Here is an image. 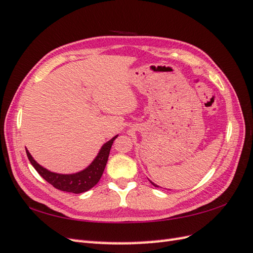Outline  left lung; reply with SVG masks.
Instances as JSON below:
<instances>
[{
	"label": "left lung",
	"instance_id": "left-lung-1",
	"mask_svg": "<svg viewBox=\"0 0 253 253\" xmlns=\"http://www.w3.org/2000/svg\"><path fill=\"white\" fill-rule=\"evenodd\" d=\"M151 182H152V181H151ZM152 184H153V182H152ZM153 185H154L155 187H159V186H157V185H155V184H153Z\"/></svg>",
	"mask_w": 253,
	"mask_h": 253
}]
</instances>
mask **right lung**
Returning a JSON list of instances; mask_svg holds the SVG:
<instances>
[{
    "label": "right lung",
    "instance_id": "right-lung-1",
    "mask_svg": "<svg viewBox=\"0 0 253 253\" xmlns=\"http://www.w3.org/2000/svg\"><path fill=\"white\" fill-rule=\"evenodd\" d=\"M118 136V135H117ZM117 136L113 137L110 141H107L102 146L100 152L96 155V158L93 160L87 169H84L82 171H78L76 174H57L53 173V171L47 170L46 169L42 168L41 165L38 164L36 161L32 159L31 154L28 150L26 149L27 157H28L30 163L36 169V170L39 173V175L44 178L49 184L56 189L66 191V192H73V193H82L84 191H88L91 188L94 187L98 184L102 174H103L105 165L107 163V159H109L110 150L113 142H114Z\"/></svg>",
    "mask_w": 253,
    "mask_h": 253
}]
</instances>
